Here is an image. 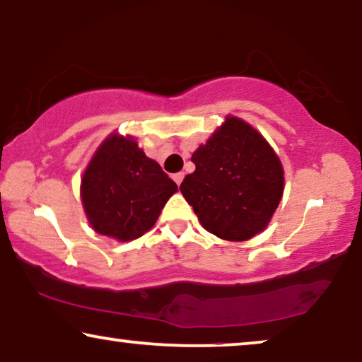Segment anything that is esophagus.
Wrapping results in <instances>:
<instances>
[{"label":"esophagus","mask_w":362,"mask_h":362,"mask_svg":"<svg viewBox=\"0 0 362 362\" xmlns=\"http://www.w3.org/2000/svg\"><path fill=\"white\" fill-rule=\"evenodd\" d=\"M173 180H175V182L177 186L181 185L182 180H185V173H176V175H173Z\"/></svg>","instance_id":"obj_1"}]
</instances>
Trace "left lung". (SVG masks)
<instances>
[{
	"instance_id": "8db88e82",
	"label": "left lung",
	"mask_w": 362,
	"mask_h": 362,
	"mask_svg": "<svg viewBox=\"0 0 362 362\" xmlns=\"http://www.w3.org/2000/svg\"><path fill=\"white\" fill-rule=\"evenodd\" d=\"M191 161L196 170L180 189L207 232L242 242L267 229L285 176L279 155L254 127L227 115Z\"/></svg>"
}]
</instances>
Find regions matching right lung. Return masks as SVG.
<instances>
[{
  "label": "right lung",
  "instance_id": "obj_1",
  "mask_svg": "<svg viewBox=\"0 0 362 362\" xmlns=\"http://www.w3.org/2000/svg\"><path fill=\"white\" fill-rule=\"evenodd\" d=\"M176 191V182L138 148L135 138L117 132L100 143L81 180L88 224L118 242L150 230Z\"/></svg>",
  "mask_w": 362,
  "mask_h": 362
}]
</instances>
